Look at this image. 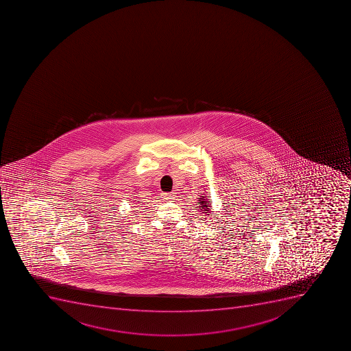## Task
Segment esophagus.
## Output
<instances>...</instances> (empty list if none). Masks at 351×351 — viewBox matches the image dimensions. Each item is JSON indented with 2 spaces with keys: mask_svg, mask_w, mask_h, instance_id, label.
<instances>
[{
  "mask_svg": "<svg viewBox=\"0 0 351 351\" xmlns=\"http://www.w3.org/2000/svg\"><path fill=\"white\" fill-rule=\"evenodd\" d=\"M162 197L167 199V200H172V199H174V197H176V195H174L173 192H165V193L162 195Z\"/></svg>",
  "mask_w": 351,
  "mask_h": 351,
  "instance_id": "34e87169",
  "label": "esophagus"
}]
</instances>
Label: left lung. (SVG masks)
<instances>
[{
    "label": "left lung",
    "instance_id": "8db88e82",
    "mask_svg": "<svg viewBox=\"0 0 351 351\" xmlns=\"http://www.w3.org/2000/svg\"><path fill=\"white\" fill-rule=\"evenodd\" d=\"M198 204H200L199 207L202 208V211H204V214L207 215V216L210 215L211 204H209V202H207V199H204V197H202V198H199Z\"/></svg>",
    "mask_w": 351,
    "mask_h": 351
}]
</instances>
